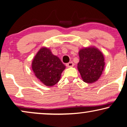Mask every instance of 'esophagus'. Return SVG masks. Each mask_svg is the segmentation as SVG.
Returning <instances> with one entry per match:
<instances>
[{
	"label": "esophagus",
	"mask_w": 127,
	"mask_h": 127,
	"mask_svg": "<svg viewBox=\"0 0 127 127\" xmlns=\"http://www.w3.org/2000/svg\"><path fill=\"white\" fill-rule=\"evenodd\" d=\"M66 65H67V67H72L74 65V64L72 62H69V63L66 64Z\"/></svg>",
	"instance_id": "34e87169"
}]
</instances>
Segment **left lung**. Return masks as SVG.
<instances>
[{
    "mask_svg": "<svg viewBox=\"0 0 127 127\" xmlns=\"http://www.w3.org/2000/svg\"><path fill=\"white\" fill-rule=\"evenodd\" d=\"M78 69L83 82L92 83L98 80L104 69L103 53L97 48L91 46L79 51Z\"/></svg>",
    "mask_w": 127,
    "mask_h": 127,
    "instance_id": "8db88e82",
    "label": "left lung"
}]
</instances>
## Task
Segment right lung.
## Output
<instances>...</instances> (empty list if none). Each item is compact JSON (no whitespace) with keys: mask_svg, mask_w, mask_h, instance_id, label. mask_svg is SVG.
<instances>
[{"mask_svg":"<svg viewBox=\"0 0 127 127\" xmlns=\"http://www.w3.org/2000/svg\"><path fill=\"white\" fill-rule=\"evenodd\" d=\"M35 76L46 86H53L60 81L65 65L51 49L42 47L35 55L32 63Z\"/></svg>","mask_w":127,"mask_h":127,"instance_id":"add662e5","label":"right lung"}]
</instances>
